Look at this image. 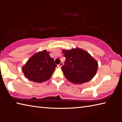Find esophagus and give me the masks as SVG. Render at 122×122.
<instances>
[{
  "instance_id": "1",
  "label": "esophagus",
  "mask_w": 122,
  "mask_h": 122,
  "mask_svg": "<svg viewBox=\"0 0 122 122\" xmlns=\"http://www.w3.org/2000/svg\"><path fill=\"white\" fill-rule=\"evenodd\" d=\"M63 66V63H62V62H61L59 64V65H57V67H58L59 68H61L62 66Z\"/></svg>"
}]
</instances>
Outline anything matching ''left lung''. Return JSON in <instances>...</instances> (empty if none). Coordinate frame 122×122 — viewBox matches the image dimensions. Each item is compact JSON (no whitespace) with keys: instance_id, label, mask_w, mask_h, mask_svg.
<instances>
[{"instance_id":"8db88e82","label":"left lung","mask_w":122,"mask_h":122,"mask_svg":"<svg viewBox=\"0 0 122 122\" xmlns=\"http://www.w3.org/2000/svg\"><path fill=\"white\" fill-rule=\"evenodd\" d=\"M66 57L61 69L66 78L74 84L90 81L98 69V63L86 51L80 48L63 50Z\"/></svg>"}]
</instances>
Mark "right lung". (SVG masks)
I'll return each mask as SVG.
<instances>
[{
    "label": "right lung",
    "mask_w": 122,
    "mask_h": 122,
    "mask_svg": "<svg viewBox=\"0 0 122 122\" xmlns=\"http://www.w3.org/2000/svg\"><path fill=\"white\" fill-rule=\"evenodd\" d=\"M56 67L54 60L45 50L33 55L22 67V71L28 79L41 83L51 77Z\"/></svg>",
    "instance_id": "1"
}]
</instances>
